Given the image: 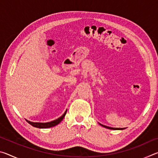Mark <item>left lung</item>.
I'll list each match as a JSON object with an SVG mask.
<instances>
[{"label": "left lung", "instance_id": "8db88e82", "mask_svg": "<svg viewBox=\"0 0 158 158\" xmlns=\"http://www.w3.org/2000/svg\"><path fill=\"white\" fill-rule=\"evenodd\" d=\"M100 125H102V126L106 127V128H108V129H110V130H123V128H115V127H111L106 126V125H102V124H100Z\"/></svg>", "mask_w": 158, "mask_h": 158}]
</instances>
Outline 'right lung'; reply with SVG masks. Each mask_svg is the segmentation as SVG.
Wrapping results in <instances>:
<instances>
[{"label":"right lung","instance_id":"1","mask_svg":"<svg viewBox=\"0 0 158 158\" xmlns=\"http://www.w3.org/2000/svg\"><path fill=\"white\" fill-rule=\"evenodd\" d=\"M66 112H67V110L65 111V113L63 114V116H61L60 118H58L56 119V120H54V121H51V122H49V123H33V122H31V121H27V120H26V121H27L29 124H31V125H33V127H37V128H49V127H52L55 126V125H58L60 121H62V120L63 119V118L65 117V116Z\"/></svg>","mask_w":158,"mask_h":158}]
</instances>
